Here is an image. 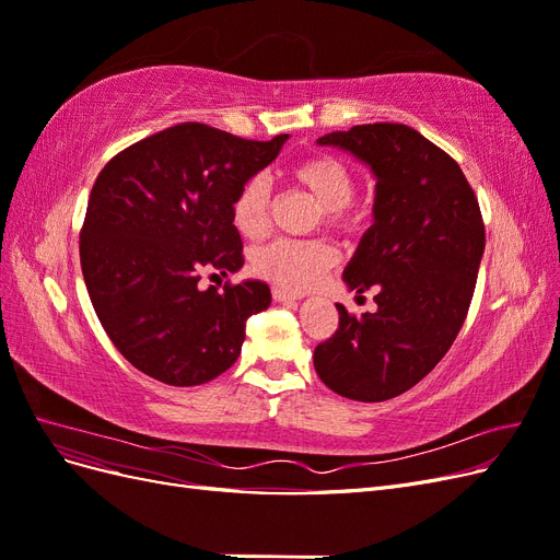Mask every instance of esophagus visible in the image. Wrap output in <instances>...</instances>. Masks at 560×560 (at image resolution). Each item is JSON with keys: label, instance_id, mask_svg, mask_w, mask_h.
Wrapping results in <instances>:
<instances>
[{"label": "esophagus", "instance_id": "esophagus-1", "mask_svg": "<svg viewBox=\"0 0 560 560\" xmlns=\"http://www.w3.org/2000/svg\"><path fill=\"white\" fill-rule=\"evenodd\" d=\"M273 299H276V301H280V303H287V301H299L301 296H296V294H292V292L282 290V287H273Z\"/></svg>", "mask_w": 560, "mask_h": 560}]
</instances>
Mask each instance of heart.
Wrapping results in <instances>:
<instances>
[{"instance_id": "heart-1", "label": "heart", "mask_w": 560, "mask_h": 560, "mask_svg": "<svg viewBox=\"0 0 560 560\" xmlns=\"http://www.w3.org/2000/svg\"><path fill=\"white\" fill-rule=\"evenodd\" d=\"M292 179L317 198L327 222L352 231L362 222V212L352 206L354 175L350 167L329 154H313L292 165ZM270 184L264 175L249 177L231 202L233 226L245 238H259L268 229ZM336 264V249L325 241L276 238L252 254L254 273L282 287L287 292H306Z\"/></svg>"}]
</instances>
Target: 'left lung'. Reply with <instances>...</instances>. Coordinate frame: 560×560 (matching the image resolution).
I'll return each mask as SVG.
<instances>
[{"label": "left lung", "instance_id": "obj_1", "mask_svg": "<svg viewBox=\"0 0 560 560\" xmlns=\"http://www.w3.org/2000/svg\"><path fill=\"white\" fill-rule=\"evenodd\" d=\"M364 163L376 179L374 224L343 270L348 290H376V311L348 315L315 348L336 395L385 401L444 358L467 317L486 247L479 200L446 151L409 126L366 124L317 140Z\"/></svg>", "mask_w": 560, "mask_h": 560}]
</instances>
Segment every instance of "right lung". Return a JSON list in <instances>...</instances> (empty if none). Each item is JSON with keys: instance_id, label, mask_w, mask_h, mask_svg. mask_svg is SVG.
Masks as SVG:
<instances>
[{"instance_id": "1", "label": "right lung", "mask_w": 560, "mask_h": 560, "mask_svg": "<svg viewBox=\"0 0 560 560\" xmlns=\"http://www.w3.org/2000/svg\"><path fill=\"white\" fill-rule=\"evenodd\" d=\"M270 142L179 124L128 147L97 175L81 229V270L100 325L142 374L189 387L238 360L249 315L270 306L261 280L200 290L202 270L243 268L231 219L241 186L273 163Z\"/></svg>"}]
</instances>
